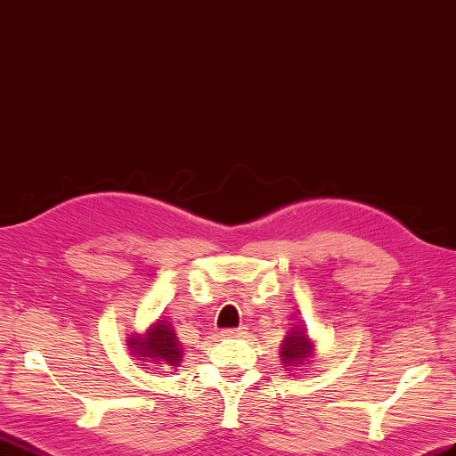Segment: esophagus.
<instances>
[{"instance_id": "34e87169", "label": "esophagus", "mask_w": 456, "mask_h": 456, "mask_svg": "<svg viewBox=\"0 0 456 456\" xmlns=\"http://www.w3.org/2000/svg\"><path fill=\"white\" fill-rule=\"evenodd\" d=\"M242 334H245V328H227V330L221 332L224 338H239Z\"/></svg>"}]
</instances>
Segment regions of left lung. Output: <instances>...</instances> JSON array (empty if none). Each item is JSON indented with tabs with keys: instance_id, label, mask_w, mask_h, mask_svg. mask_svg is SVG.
<instances>
[{
	"instance_id": "8db88e82",
	"label": "left lung",
	"mask_w": 456,
	"mask_h": 456,
	"mask_svg": "<svg viewBox=\"0 0 456 456\" xmlns=\"http://www.w3.org/2000/svg\"><path fill=\"white\" fill-rule=\"evenodd\" d=\"M313 354V347L309 338H306L301 330H291V334H288V338L283 340L281 346V357L283 363L293 365L301 362V359H306Z\"/></svg>"
}]
</instances>
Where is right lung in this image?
I'll return each mask as SVG.
<instances>
[{
  "mask_svg": "<svg viewBox=\"0 0 456 456\" xmlns=\"http://www.w3.org/2000/svg\"><path fill=\"white\" fill-rule=\"evenodd\" d=\"M130 347L134 355L140 357L145 363H167L176 367L180 357H183V347H180L173 328L165 321H159L150 328L145 338H130Z\"/></svg>",
  "mask_w": 456,
  "mask_h": 456,
  "instance_id": "1",
  "label": "right lung"
}]
</instances>
